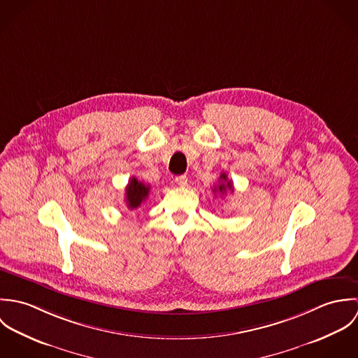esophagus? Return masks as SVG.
<instances>
[{
	"instance_id": "esophagus-1",
	"label": "esophagus",
	"mask_w": 358,
	"mask_h": 358,
	"mask_svg": "<svg viewBox=\"0 0 358 358\" xmlns=\"http://www.w3.org/2000/svg\"><path fill=\"white\" fill-rule=\"evenodd\" d=\"M175 182L180 186V187H185L187 185V176L186 175H180V176H176L175 178Z\"/></svg>"
}]
</instances>
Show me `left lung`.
I'll return each mask as SVG.
<instances>
[{"mask_svg": "<svg viewBox=\"0 0 358 358\" xmlns=\"http://www.w3.org/2000/svg\"><path fill=\"white\" fill-rule=\"evenodd\" d=\"M227 190H230L233 193V183L231 180H227V175L226 173H222L220 178H219V185L215 186L213 192H219L220 194H226Z\"/></svg>", "mask_w": 358, "mask_h": 358, "instance_id": "1", "label": "left lung"}]
</instances>
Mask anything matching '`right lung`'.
I'll return each mask as SVG.
<instances>
[{
	"instance_id": "obj_1",
	"label": "right lung",
	"mask_w": 358,
	"mask_h": 358,
	"mask_svg": "<svg viewBox=\"0 0 358 358\" xmlns=\"http://www.w3.org/2000/svg\"><path fill=\"white\" fill-rule=\"evenodd\" d=\"M150 187L136 178H132L125 189V203L129 209H136L143 204L149 197Z\"/></svg>"
}]
</instances>
